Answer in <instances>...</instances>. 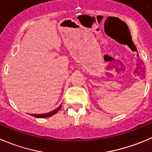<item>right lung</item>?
I'll use <instances>...</instances> for the list:
<instances>
[{
	"instance_id": "right-lung-1",
	"label": "right lung",
	"mask_w": 152,
	"mask_h": 152,
	"mask_svg": "<svg viewBox=\"0 0 152 152\" xmlns=\"http://www.w3.org/2000/svg\"><path fill=\"white\" fill-rule=\"evenodd\" d=\"M61 104L59 106V107H57L56 109H55V110H53V111L49 112V113H43V114H30V115L33 116V117H37V118H47V117H51L52 115H53V114L56 113L58 111V110L61 108Z\"/></svg>"
}]
</instances>
